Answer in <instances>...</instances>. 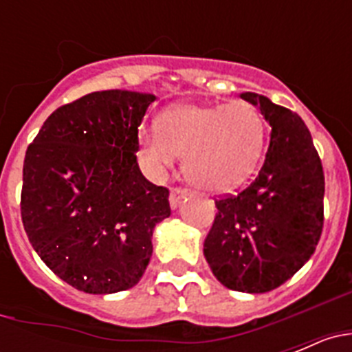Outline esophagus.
I'll use <instances>...</instances> for the list:
<instances>
[{
	"mask_svg": "<svg viewBox=\"0 0 352 352\" xmlns=\"http://www.w3.org/2000/svg\"><path fill=\"white\" fill-rule=\"evenodd\" d=\"M188 194H190V192L186 190V188H179V186H174L173 190H170V195H169L170 208L178 206V204L182 203V199L186 197Z\"/></svg>",
	"mask_w": 352,
	"mask_h": 352,
	"instance_id": "34e87169",
	"label": "esophagus"
}]
</instances>
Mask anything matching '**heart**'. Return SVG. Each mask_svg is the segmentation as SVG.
Listing matches in <instances>:
<instances>
[{
  "instance_id": "1",
  "label": "heart",
  "mask_w": 352,
  "mask_h": 352,
  "mask_svg": "<svg viewBox=\"0 0 352 352\" xmlns=\"http://www.w3.org/2000/svg\"><path fill=\"white\" fill-rule=\"evenodd\" d=\"M139 142L153 169H167L185 155L186 179L201 190L222 194L243 185L256 170L266 123L247 102L178 104L162 114L158 129L142 130Z\"/></svg>"
}]
</instances>
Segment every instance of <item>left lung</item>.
<instances>
[{
  "mask_svg": "<svg viewBox=\"0 0 352 352\" xmlns=\"http://www.w3.org/2000/svg\"><path fill=\"white\" fill-rule=\"evenodd\" d=\"M272 126L257 178L214 199L219 213L204 257L226 287L268 292L289 280L317 247L324 223V173L309 129L296 113L257 93H241Z\"/></svg>",
  "mask_w": 352,
  "mask_h": 352,
  "instance_id": "left-lung-1",
  "label": "left lung"
}]
</instances>
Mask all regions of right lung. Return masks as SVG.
I'll return each instance as SVG.
<instances>
[{
  "mask_svg": "<svg viewBox=\"0 0 352 352\" xmlns=\"http://www.w3.org/2000/svg\"><path fill=\"white\" fill-rule=\"evenodd\" d=\"M155 95L107 89L58 107L26 149L21 217L61 280L89 294L133 287L170 214L169 190L139 169V125Z\"/></svg>",
  "mask_w": 352,
  "mask_h": 352,
  "instance_id": "1",
  "label": "right lung"
}]
</instances>
